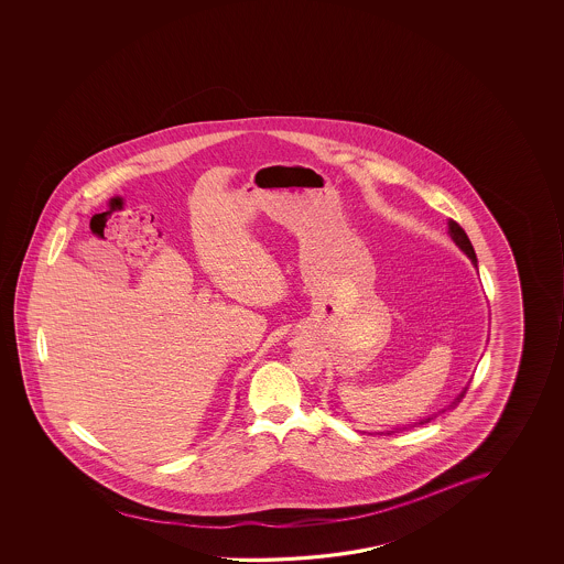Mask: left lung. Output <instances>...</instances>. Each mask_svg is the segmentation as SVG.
Listing matches in <instances>:
<instances>
[{
  "mask_svg": "<svg viewBox=\"0 0 564 564\" xmlns=\"http://www.w3.org/2000/svg\"><path fill=\"white\" fill-rule=\"evenodd\" d=\"M448 236L453 238L454 243L460 248L468 258L471 259V263H474V268L478 269V259H476V251H474V248H471V241L468 240V236H466V231L462 230L460 224L454 223V220H448ZM466 391H468V386L466 388L462 389L460 393L456 395V399H454L453 403L448 405V409H454V406H458V403H460L462 399H464V395H466ZM446 411V409H443V413ZM433 416H426V419H421L419 423H415V425H425V423H429ZM413 425V426H415ZM406 426H403V429H393V431H388V434L391 433H399V431H405Z\"/></svg>",
  "mask_w": 564,
  "mask_h": 564,
  "instance_id": "8db88e82",
  "label": "left lung"
}]
</instances>
